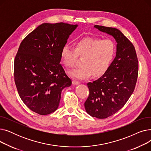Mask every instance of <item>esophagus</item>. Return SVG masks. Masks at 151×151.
Returning a JSON list of instances; mask_svg holds the SVG:
<instances>
[{"mask_svg": "<svg viewBox=\"0 0 151 151\" xmlns=\"http://www.w3.org/2000/svg\"><path fill=\"white\" fill-rule=\"evenodd\" d=\"M73 84H75V85H77V84H80V82L78 81H76V80H73Z\"/></svg>", "mask_w": 151, "mask_h": 151, "instance_id": "obj_1", "label": "esophagus"}]
</instances>
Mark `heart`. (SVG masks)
Here are the masks:
<instances>
[{
  "label": "heart",
  "instance_id": "obj_1",
  "mask_svg": "<svg viewBox=\"0 0 151 151\" xmlns=\"http://www.w3.org/2000/svg\"><path fill=\"white\" fill-rule=\"evenodd\" d=\"M116 49V44L112 39L85 37L76 43V47L69 45L63 46L60 55L67 68L73 67L79 56L84 58L83 66L69 73L71 76L83 80L93 74L96 77L105 74L114 59Z\"/></svg>",
  "mask_w": 151,
  "mask_h": 151
}]
</instances>
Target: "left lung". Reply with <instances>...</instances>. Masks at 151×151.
<instances>
[{
  "label": "left lung",
  "mask_w": 151,
  "mask_h": 151,
  "mask_svg": "<svg viewBox=\"0 0 151 151\" xmlns=\"http://www.w3.org/2000/svg\"><path fill=\"white\" fill-rule=\"evenodd\" d=\"M116 40V56L106 73L88 83L89 97L84 103L86 112L92 117L105 119L121 109L133 93L138 75V60L129 40L116 28L95 25Z\"/></svg>",
  "instance_id": "left-lung-1"
}]
</instances>
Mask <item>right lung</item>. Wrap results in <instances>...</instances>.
<instances>
[{
  "label": "right lung",
  "mask_w": 151,
  "mask_h": 151,
  "mask_svg": "<svg viewBox=\"0 0 151 151\" xmlns=\"http://www.w3.org/2000/svg\"><path fill=\"white\" fill-rule=\"evenodd\" d=\"M77 25L44 23L22 40L14 61V83L24 104L40 115L59 106L62 90L71 85L60 63L61 50Z\"/></svg>",
  "instance_id": "right-lung-1"
}]
</instances>
